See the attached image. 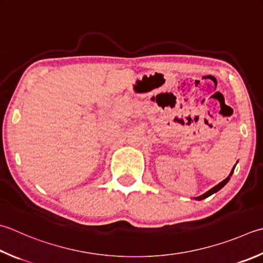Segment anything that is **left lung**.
<instances>
[{"mask_svg": "<svg viewBox=\"0 0 263 263\" xmlns=\"http://www.w3.org/2000/svg\"><path fill=\"white\" fill-rule=\"evenodd\" d=\"M234 168H235V166H234ZM234 168L233 170H231V172H230V174H229V176L227 177V178H226L224 180H223V181H221L219 184H217V186H215V187H213L212 189H210L209 190V192H206V193H205V194H203L202 195V196H198V197H196V199H198V200H202V199H204V198H206V197H209V196H211V195H212V194H214V193H217L218 192V190H220L221 188H222L223 186H224V184L226 183H227L228 181H229V179H230V177H231V174H233V172H234Z\"/></svg>", "mask_w": 263, "mask_h": 263, "instance_id": "1", "label": "left lung"}]
</instances>
